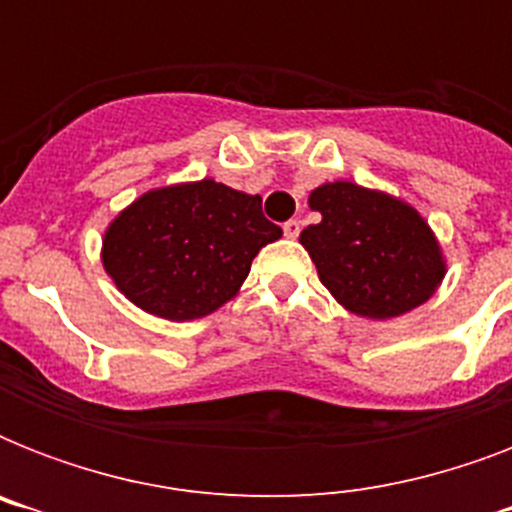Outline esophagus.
Returning a JSON list of instances; mask_svg holds the SVG:
<instances>
[{
	"instance_id": "34e87169",
	"label": "esophagus",
	"mask_w": 512,
	"mask_h": 512,
	"mask_svg": "<svg viewBox=\"0 0 512 512\" xmlns=\"http://www.w3.org/2000/svg\"><path fill=\"white\" fill-rule=\"evenodd\" d=\"M300 228H303L300 220H287V223H284V236H287V239H297V236H300Z\"/></svg>"
}]
</instances>
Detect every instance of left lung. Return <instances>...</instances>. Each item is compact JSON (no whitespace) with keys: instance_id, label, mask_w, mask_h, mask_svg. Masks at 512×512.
Returning a JSON list of instances; mask_svg holds the SVG:
<instances>
[{"instance_id":"1","label":"left lung","mask_w":512,"mask_h":512,"mask_svg":"<svg viewBox=\"0 0 512 512\" xmlns=\"http://www.w3.org/2000/svg\"><path fill=\"white\" fill-rule=\"evenodd\" d=\"M308 204L321 220L300 233V244L345 311L396 319L441 287L444 252L412 204L350 180L313 188Z\"/></svg>"}]
</instances>
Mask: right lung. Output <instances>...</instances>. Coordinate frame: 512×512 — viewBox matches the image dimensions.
<instances>
[{
	"mask_svg": "<svg viewBox=\"0 0 512 512\" xmlns=\"http://www.w3.org/2000/svg\"><path fill=\"white\" fill-rule=\"evenodd\" d=\"M281 239L263 199L212 177L143 193L108 223L100 260L130 303L193 321L236 297L257 252Z\"/></svg>",
	"mask_w": 512,
	"mask_h": 512,
	"instance_id": "right-lung-1",
	"label": "right lung"
}]
</instances>
